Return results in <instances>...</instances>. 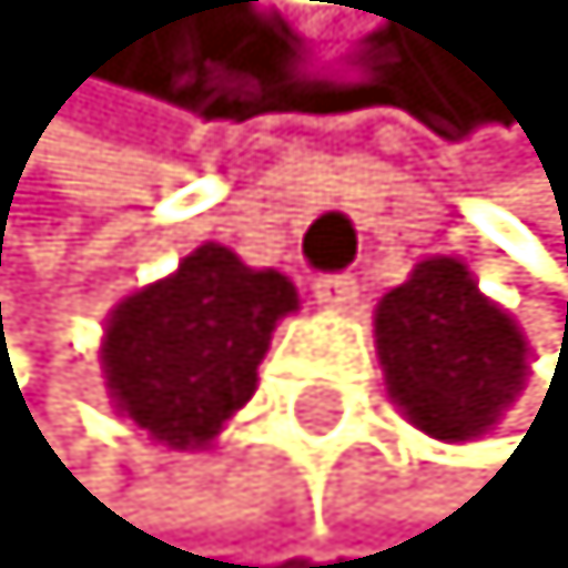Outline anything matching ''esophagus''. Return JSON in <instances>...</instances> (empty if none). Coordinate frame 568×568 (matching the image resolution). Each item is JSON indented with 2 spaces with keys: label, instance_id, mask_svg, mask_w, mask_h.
Segmentation results:
<instances>
[{
  "label": "esophagus",
  "instance_id": "1",
  "mask_svg": "<svg viewBox=\"0 0 568 568\" xmlns=\"http://www.w3.org/2000/svg\"><path fill=\"white\" fill-rule=\"evenodd\" d=\"M313 294H317L322 307H355V298H361V284H355V274H317Z\"/></svg>",
  "mask_w": 568,
  "mask_h": 568
}]
</instances>
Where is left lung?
Masks as SVG:
<instances>
[{
  "label": "left lung",
  "mask_w": 568,
  "mask_h": 568,
  "mask_svg": "<svg viewBox=\"0 0 568 568\" xmlns=\"http://www.w3.org/2000/svg\"><path fill=\"white\" fill-rule=\"evenodd\" d=\"M388 398L436 442H475L527 379L523 327L450 255L423 261L375 307Z\"/></svg>",
  "instance_id": "left-lung-1"
}]
</instances>
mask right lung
I'll list each match as a JSON object with an SVG mask.
<instances>
[{"instance_id": "obj_1", "label": "right lung", "mask_w": 568, "mask_h": 568, "mask_svg": "<svg viewBox=\"0 0 568 568\" xmlns=\"http://www.w3.org/2000/svg\"><path fill=\"white\" fill-rule=\"evenodd\" d=\"M298 307L280 270H251L207 241L180 270L122 298L103 332V379L126 423L199 450L255 394L274 322Z\"/></svg>"}]
</instances>
